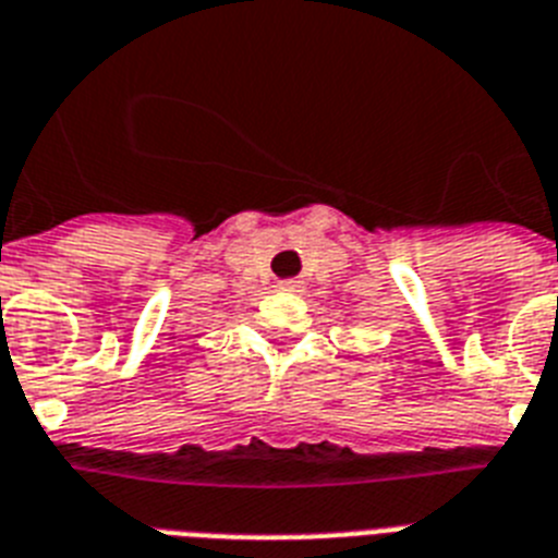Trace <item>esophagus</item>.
Instances as JSON below:
<instances>
[{
    "instance_id": "obj_1",
    "label": "esophagus",
    "mask_w": 558,
    "mask_h": 558,
    "mask_svg": "<svg viewBox=\"0 0 558 558\" xmlns=\"http://www.w3.org/2000/svg\"><path fill=\"white\" fill-rule=\"evenodd\" d=\"M278 287L283 289V292H303V280H280Z\"/></svg>"
}]
</instances>
